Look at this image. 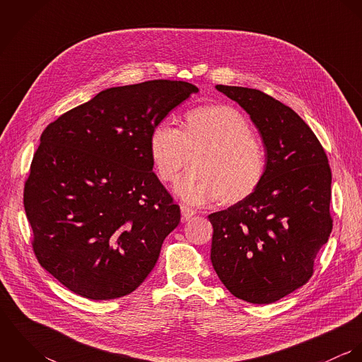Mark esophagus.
Wrapping results in <instances>:
<instances>
[{"mask_svg": "<svg viewBox=\"0 0 362 362\" xmlns=\"http://www.w3.org/2000/svg\"><path fill=\"white\" fill-rule=\"evenodd\" d=\"M181 214H182V220H188L192 216L197 214V210L192 207L187 206V205H181Z\"/></svg>", "mask_w": 362, "mask_h": 362, "instance_id": "obj_1", "label": "esophagus"}]
</instances>
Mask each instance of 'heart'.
<instances>
[{"instance_id": "obj_1", "label": "heart", "mask_w": 362, "mask_h": 362, "mask_svg": "<svg viewBox=\"0 0 362 362\" xmlns=\"http://www.w3.org/2000/svg\"><path fill=\"white\" fill-rule=\"evenodd\" d=\"M149 153L161 181H173L189 163L194 165L174 185L187 204L223 205L248 199L266 174L263 145L252 135L248 118L228 104H204L184 117L182 131L161 121L151 132Z\"/></svg>"}]
</instances>
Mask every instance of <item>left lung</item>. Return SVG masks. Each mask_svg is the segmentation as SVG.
Here are the masks:
<instances>
[{
  "mask_svg": "<svg viewBox=\"0 0 362 362\" xmlns=\"http://www.w3.org/2000/svg\"><path fill=\"white\" fill-rule=\"evenodd\" d=\"M258 128L266 174L245 201L209 214L211 264L237 298L270 304L304 286L332 233L327 156L288 105L250 88L216 85Z\"/></svg>",
  "mask_w": 362,
  "mask_h": 362,
  "instance_id": "1",
  "label": "left lung"
}]
</instances>
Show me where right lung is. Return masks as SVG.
<instances>
[{
    "label": "right lung",
    "instance_id": "add662e5",
    "mask_svg": "<svg viewBox=\"0 0 362 362\" xmlns=\"http://www.w3.org/2000/svg\"><path fill=\"white\" fill-rule=\"evenodd\" d=\"M199 89L182 81L110 88L43 131L23 205L39 263L89 300L136 290L180 206L153 173L152 129Z\"/></svg>",
    "mask_w": 362,
    "mask_h": 362
}]
</instances>
